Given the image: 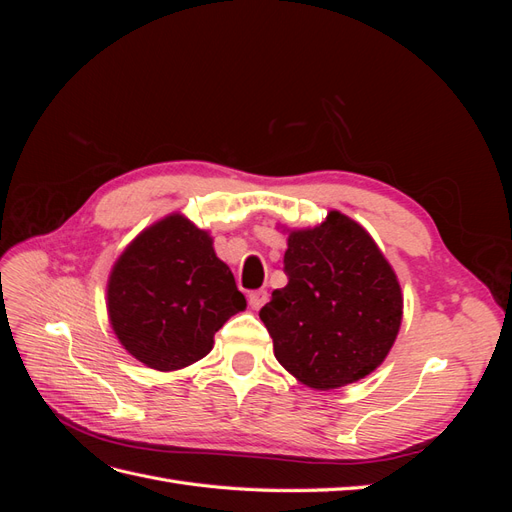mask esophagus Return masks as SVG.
I'll return each instance as SVG.
<instances>
[{
	"instance_id": "obj_1",
	"label": "esophagus",
	"mask_w": 512,
	"mask_h": 512,
	"mask_svg": "<svg viewBox=\"0 0 512 512\" xmlns=\"http://www.w3.org/2000/svg\"><path fill=\"white\" fill-rule=\"evenodd\" d=\"M247 301H250V307L252 309H260L262 305L267 303V290H254V292H250V297H247Z\"/></svg>"
}]
</instances>
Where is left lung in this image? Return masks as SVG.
<instances>
[{"label":"left lung","instance_id":"obj_1","mask_svg":"<svg viewBox=\"0 0 512 512\" xmlns=\"http://www.w3.org/2000/svg\"><path fill=\"white\" fill-rule=\"evenodd\" d=\"M284 232L288 284L260 309L275 359L316 391L363 380L384 363L404 318L391 262L359 222L335 209L316 226Z\"/></svg>","mask_w":512,"mask_h":512}]
</instances>
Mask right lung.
Returning a JSON list of instances; mask_svg holds the SVG:
<instances>
[{
	"label": "right lung",
	"instance_id": "1",
	"mask_svg": "<svg viewBox=\"0 0 512 512\" xmlns=\"http://www.w3.org/2000/svg\"><path fill=\"white\" fill-rule=\"evenodd\" d=\"M245 307L209 230L183 213H170L138 232L106 282L108 322L119 344L158 371L203 359L213 335Z\"/></svg>",
	"mask_w": 512,
	"mask_h": 512
}]
</instances>
